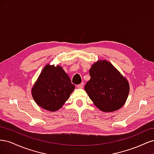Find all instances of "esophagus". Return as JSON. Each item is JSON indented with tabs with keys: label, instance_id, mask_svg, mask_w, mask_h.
Returning a JSON list of instances; mask_svg holds the SVG:
<instances>
[{
	"label": "esophagus",
	"instance_id": "1",
	"mask_svg": "<svg viewBox=\"0 0 154 154\" xmlns=\"http://www.w3.org/2000/svg\"><path fill=\"white\" fill-rule=\"evenodd\" d=\"M83 87V83H80V84H79V85H77V88H82Z\"/></svg>",
	"mask_w": 154,
	"mask_h": 154
}]
</instances>
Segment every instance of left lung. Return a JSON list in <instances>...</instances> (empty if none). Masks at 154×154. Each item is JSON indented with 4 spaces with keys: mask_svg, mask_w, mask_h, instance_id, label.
Instances as JSON below:
<instances>
[{
    "mask_svg": "<svg viewBox=\"0 0 154 154\" xmlns=\"http://www.w3.org/2000/svg\"><path fill=\"white\" fill-rule=\"evenodd\" d=\"M89 75L85 90L97 108L105 112L122 108L130 90L127 79L106 60H98L93 64Z\"/></svg>",
    "mask_w": 154,
    "mask_h": 154,
    "instance_id": "8db88e82",
    "label": "left lung"
}]
</instances>
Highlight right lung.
I'll return each instance as SVG.
<instances>
[{
  "instance_id": "add662e5",
  "label": "right lung",
  "mask_w": 154,
  "mask_h": 154,
  "mask_svg": "<svg viewBox=\"0 0 154 154\" xmlns=\"http://www.w3.org/2000/svg\"><path fill=\"white\" fill-rule=\"evenodd\" d=\"M75 85L62 67L47 65L31 89L36 104L51 112L60 109L69 99Z\"/></svg>"
}]
</instances>
